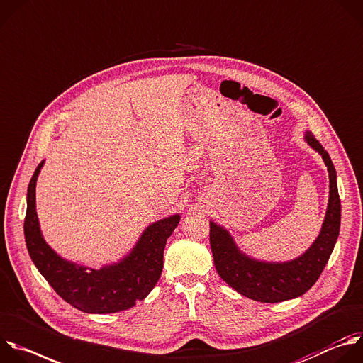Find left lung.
<instances>
[{"label":"left lung","mask_w":363,"mask_h":363,"mask_svg":"<svg viewBox=\"0 0 363 363\" xmlns=\"http://www.w3.org/2000/svg\"><path fill=\"white\" fill-rule=\"evenodd\" d=\"M305 138L328 166L329 203L318 239L302 256L284 263L250 259L238 249L228 230L210 222V247L217 273L240 295L262 303L284 302L306 294L323 272L339 236L340 199L336 170L315 135L306 131Z\"/></svg>","instance_id":"left-lung-1"}]
</instances>
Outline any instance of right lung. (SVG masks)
Wrapping results in <instances>:
<instances>
[{"label":"right lung","mask_w":363,"mask_h":363,"mask_svg":"<svg viewBox=\"0 0 363 363\" xmlns=\"http://www.w3.org/2000/svg\"><path fill=\"white\" fill-rule=\"evenodd\" d=\"M43 163L37 166L28 184L24 220L26 243L35 267L58 296L82 312L114 313L133 308L159 281L166 242L179 225L180 216L150 225L120 263L89 270L60 257L43 239L35 211V184Z\"/></svg>","instance_id":"1"}]
</instances>
